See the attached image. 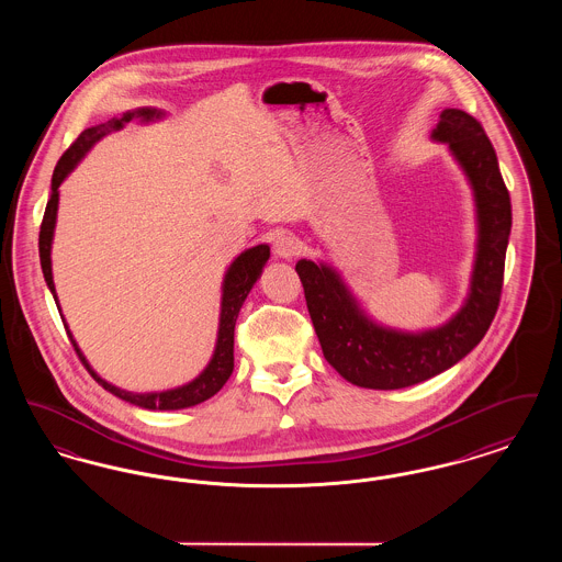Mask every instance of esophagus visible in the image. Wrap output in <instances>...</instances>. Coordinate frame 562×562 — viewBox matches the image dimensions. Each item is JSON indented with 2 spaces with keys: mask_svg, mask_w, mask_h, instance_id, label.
Returning a JSON list of instances; mask_svg holds the SVG:
<instances>
[{
  "mask_svg": "<svg viewBox=\"0 0 562 562\" xmlns=\"http://www.w3.org/2000/svg\"><path fill=\"white\" fill-rule=\"evenodd\" d=\"M299 252H301V241L291 234H280L273 240V255L280 259H293Z\"/></svg>",
  "mask_w": 562,
  "mask_h": 562,
  "instance_id": "34e87169",
  "label": "esophagus"
}]
</instances>
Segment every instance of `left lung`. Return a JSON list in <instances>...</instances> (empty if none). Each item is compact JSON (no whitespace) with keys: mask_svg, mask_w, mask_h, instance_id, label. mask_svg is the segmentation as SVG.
Masks as SVG:
<instances>
[{"mask_svg":"<svg viewBox=\"0 0 562 562\" xmlns=\"http://www.w3.org/2000/svg\"><path fill=\"white\" fill-rule=\"evenodd\" d=\"M431 136L461 164L479 213L472 284L457 316L426 333L390 330L358 307L335 269L307 259L294 266L326 362L358 387L401 390L451 369L481 344L499 307L512 204L495 149L481 122L461 109H445Z\"/></svg>","mask_w":562,"mask_h":562,"instance_id":"obj_1","label":"left lung"}]
</instances>
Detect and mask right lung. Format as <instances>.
Listing matches in <instances>:
<instances>
[{"instance_id": "1", "label": "right lung", "mask_w": 562, "mask_h": 562, "mask_svg": "<svg viewBox=\"0 0 562 562\" xmlns=\"http://www.w3.org/2000/svg\"><path fill=\"white\" fill-rule=\"evenodd\" d=\"M133 117H143V120H154L160 117V113L156 109H136V111H126L122 117H113L101 126H92L86 128L83 133L69 145V149L60 156V160L56 164L53 175V193L50 200L46 204V213L44 221L40 227V261H42V271L46 278V284L53 293L56 301V291H54L53 282V263H50V246H53L54 223H56V209H58V188L65 181V177L76 168V164L86 156V151L101 140L105 134L111 131H120L126 122H131ZM269 246L268 244H259L255 248L244 250L240 257L232 263V268L227 269L225 280H223V301H221V322H218V337H216V348H214L213 360L211 364L204 369V373L195 376L191 383L177 387V390H168V392H156V394H133L126 390H120L115 385L108 383L105 379H101L99 374L90 369V364L86 362L83 353H81L74 335L69 333L67 324V335L76 348V353L80 356L81 364L88 369V373L92 374V379L103 385L113 396L122 398V401L136 404L140 408H149V411H177V408H188L195 406L200 402L209 401L214 396L225 381L229 379V374L234 371V328L236 321L240 314L241 303L250 293L252 284L257 282V278L261 276V269L268 263Z\"/></svg>"}]
</instances>
